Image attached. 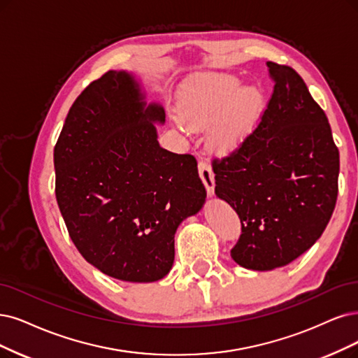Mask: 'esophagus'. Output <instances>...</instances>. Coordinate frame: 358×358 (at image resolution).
I'll return each instance as SVG.
<instances>
[{
  "instance_id": "obj_1",
  "label": "esophagus",
  "mask_w": 358,
  "mask_h": 358,
  "mask_svg": "<svg viewBox=\"0 0 358 358\" xmlns=\"http://www.w3.org/2000/svg\"><path fill=\"white\" fill-rule=\"evenodd\" d=\"M199 176H201V180L205 184L208 196H214V190H215L214 171H213V168H210V165L206 161H201L199 162Z\"/></svg>"
}]
</instances>
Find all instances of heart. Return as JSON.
I'll use <instances>...</instances> for the list:
<instances>
[{"label":"heart","instance_id":"b5f03b06","mask_svg":"<svg viewBox=\"0 0 358 358\" xmlns=\"http://www.w3.org/2000/svg\"><path fill=\"white\" fill-rule=\"evenodd\" d=\"M262 103L261 91L254 85L243 88L239 78L199 75L184 87L180 113L192 128L214 125V145L218 150L229 152L254 128Z\"/></svg>","mask_w":358,"mask_h":358}]
</instances>
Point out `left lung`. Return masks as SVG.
Instances as JSON below:
<instances>
[{"label": "left lung", "mask_w": 358, "mask_h": 358, "mask_svg": "<svg viewBox=\"0 0 358 358\" xmlns=\"http://www.w3.org/2000/svg\"><path fill=\"white\" fill-rule=\"evenodd\" d=\"M274 91L257 129L214 161L215 194L242 222L231 258L268 271L287 266L322 236L338 197L339 152L303 79L267 62Z\"/></svg>", "instance_id": "8db88e82"}]
</instances>
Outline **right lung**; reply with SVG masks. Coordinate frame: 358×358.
I'll return each mask as SVG.
<instances>
[{
  "mask_svg": "<svg viewBox=\"0 0 358 358\" xmlns=\"http://www.w3.org/2000/svg\"><path fill=\"white\" fill-rule=\"evenodd\" d=\"M156 124L165 110L148 104L134 73L109 71L75 100L55 148L56 199L71 239L117 280L164 279L178 226L205 203L196 159L162 149Z\"/></svg>",
  "mask_w": 358,
  "mask_h": 358,
  "instance_id": "obj_1",
  "label": "right lung"
}]
</instances>
